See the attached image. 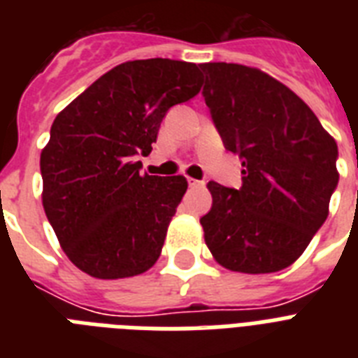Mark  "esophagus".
Listing matches in <instances>:
<instances>
[{"label": "esophagus", "instance_id": "1", "mask_svg": "<svg viewBox=\"0 0 358 358\" xmlns=\"http://www.w3.org/2000/svg\"><path fill=\"white\" fill-rule=\"evenodd\" d=\"M187 184H189V187H202V185H204V182H202V180L187 178Z\"/></svg>", "mask_w": 358, "mask_h": 358}]
</instances>
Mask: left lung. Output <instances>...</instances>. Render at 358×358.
<instances>
[{
    "label": "left lung",
    "instance_id": "left-lung-1",
    "mask_svg": "<svg viewBox=\"0 0 358 358\" xmlns=\"http://www.w3.org/2000/svg\"><path fill=\"white\" fill-rule=\"evenodd\" d=\"M204 100L224 148L241 159L243 184L210 182L201 219L208 249L230 271L292 266L329 215L338 185L336 141L294 91L258 69L206 63Z\"/></svg>",
    "mask_w": 358,
    "mask_h": 358
}]
</instances>
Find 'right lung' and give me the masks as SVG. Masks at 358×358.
Returning a JSON list of instances; mask_svg holds the SVG:
<instances>
[{
    "label": "right lung",
    "instance_id": "add662e5",
    "mask_svg": "<svg viewBox=\"0 0 358 358\" xmlns=\"http://www.w3.org/2000/svg\"><path fill=\"white\" fill-rule=\"evenodd\" d=\"M201 91L195 63L115 66L55 117L42 148V206L64 255L103 280L148 271L187 189L184 176L141 174L169 109Z\"/></svg>",
    "mask_w": 358,
    "mask_h": 358
}]
</instances>
